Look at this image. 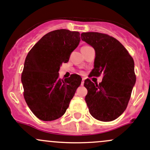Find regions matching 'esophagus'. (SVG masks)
Returning a JSON list of instances; mask_svg holds the SVG:
<instances>
[{"label": "esophagus", "mask_w": 150, "mask_h": 150, "mask_svg": "<svg viewBox=\"0 0 150 150\" xmlns=\"http://www.w3.org/2000/svg\"><path fill=\"white\" fill-rule=\"evenodd\" d=\"M84 79H82V80H81V85H84Z\"/></svg>", "instance_id": "esophagus-1"}]
</instances>
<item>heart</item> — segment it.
<instances>
[{
  "label": "heart",
  "mask_w": 150,
  "mask_h": 150,
  "mask_svg": "<svg viewBox=\"0 0 150 150\" xmlns=\"http://www.w3.org/2000/svg\"><path fill=\"white\" fill-rule=\"evenodd\" d=\"M84 47H87V46H84Z\"/></svg>",
  "instance_id": "b5f03b06"
}]
</instances>
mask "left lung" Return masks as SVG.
I'll return each mask as SVG.
<instances>
[{"label": "left lung", "mask_w": 150, "mask_h": 150, "mask_svg": "<svg viewBox=\"0 0 150 150\" xmlns=\"http://www.w3.org/2000/svg\"><path fill=\"white\" fill-rule=\"evenodd\" d=\"M81 37L96 52L90 76L103 74L98 84L89 79L84 81L89 112L98 120H115L125 112L136 84L133 57L119 41L106 34L87 32Z\"/></svg>", "instance_id": "left-lung-1"}]
</instances>
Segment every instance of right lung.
<instances>
[{
  "mask_svg": "<svg viewBox=\"0 0 150 150\" xmlns=\"http://www.w3.org/2000/svg\"><path fill=\"white\" fill-rule=\"evenodd\" d=\"M79 42V32L56 30L44 35L28 52L21 81L25 101L38 119L52 121L63 116L81 84L79 75L61 79L58 73Z\"/></svg>",
  "mask_w": 150,
  "mask_h": 150,
  "instance_id": "add662e5",
  "label": "right lung"
}]
</instances>
